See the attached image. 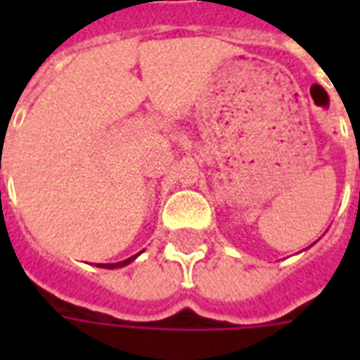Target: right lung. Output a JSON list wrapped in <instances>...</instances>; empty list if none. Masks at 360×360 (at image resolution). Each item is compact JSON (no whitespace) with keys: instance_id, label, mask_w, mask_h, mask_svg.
<instances>
[{"instance_id":"obj_1","label":"right lung","mask_w":360,"mask_h":360,"mask_svg":"<svg viewBox=\"0 0 360 360\" xmlns=\"http://www.w3.org/2000/svg\"><path fill=\"white\" fill-rule=\"evenodd\" d=\"M138 256H140V254H136V256L129 257V259H123V262H117V263H98V267H103V269H120V267H124V265H129V263L134 262V259Z\"/></svg>"}]
</instances>
